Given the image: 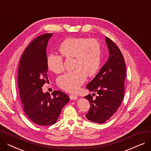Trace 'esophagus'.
Segmentation results:
<instances>
[{
    "label": "esophagus",
    "instance_id": "esophagus-1",
    "mask_svg": "<svg viewBox=\"0 0 151 151\" xmlns=\"http://www.w3.org/2000/svg\"><path fill=\"white\" fill-rule=\"evenodd\" d=\"M69 97H70V99L71 100H76V99H77V98H78V96H76V95L73 94V93L70 95Z\"/></svg>",
    "mask_w": 151,
    "mask_h": 151
}]
</instances>
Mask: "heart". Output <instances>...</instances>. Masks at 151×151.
<instances>
[{
    "mask_svg": "<svg viewBox=\"0 0 151 151\" xmlns=\"http://www.w3.org/2000/svg\"><path fill=\"white\" fill-rule=\"evenodd\" d=\"M60 55L50 54L46 65L52 72L59 74L64 70L62 58H74L73 71L59 76L57 84L68 92H76L86 81L87 76L96 75L101 60V47L96 39L85 37H71L64 40L59 46Z\"/></svg>",
    "mask_w": 151,
    "mask_h": 151,
    "instance_id": "1",
    "label": "heart"
}]
</instances>
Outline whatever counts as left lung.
<instances>
[{
	"label": "left lung",
	"mask_w": 151,
	"mask_h": 151,
	"mask_svg": "<svg viewBox=\"0 0 151 151\" xmlns=\"http://www.w3.org/2000/svg\"><path fill=\"white\" fill-rule=\"evenodd\" d=\"M109 56L99 73L86 88L99 94L93 99L91 94L84 97L91 108L86 117L96 123H104L120 106L124 96L126 66L123 55L117 46L108 37L105 39Z\"/></svg>",
	"instance_id": "obj_1"
}]
</instances>
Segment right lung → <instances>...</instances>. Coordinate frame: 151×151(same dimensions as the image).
<instances>
[{
  "instance_id": "obj_1",
  "label": "right lung",
  "mask_w": 151,
  "mask_h": 151,
  "mask_svg": "<svg viewBox=\"0 0 151 151\" xmlns=\"http://www.w3.org/2000/svg\"><path fill=\"white\" fill-rule=\"evenodd\" d=\"M52 34L35 38L24 51L18 67V83L24 112L34 123L49 126L56 122L69 101L67 95L54 91L52 96L42 88L48 81L46 47Z\"/></svg>"
}]
</instances>
